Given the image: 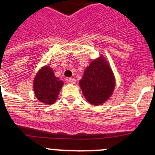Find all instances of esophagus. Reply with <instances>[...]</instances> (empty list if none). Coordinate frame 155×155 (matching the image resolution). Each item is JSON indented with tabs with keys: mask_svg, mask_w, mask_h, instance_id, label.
Segmentation results:
<instances>
[{
	"mask_svg": "<svg viewBox=\"0 0 155 155\" xmlns=\"http://www.w3.org/2000/svg\"><path fill=\"white\" fill-rule=\"evenodd\" d=\"M68 82H69L70 84H75V83H76V79L73 78H68Z\"/></svg>",
	"mask_w": 155,
	"mask_h": 155,
	"instance_id": "34e87169",
	"label": "esophagus"
}]
</instances>
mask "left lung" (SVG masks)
Returning a JSON list of instances; mask_svg holds the SVG:
<instances>
[{"label": "left lung", "instance_id": "obj_1", "mask_svg": "<svg viewBox=\"0 0 155 155\" xmlns=\"http://www.w3.org/2000/svg\"><path fill=\"white\" fill-rule=\"evenodd\" d=\"M80 86L89 103L98 105L110 97L115 87V79L103 59L91 63L80 81Z\"/></svg>", "mask_w": 155, "mask_h": 155}]
</instances>
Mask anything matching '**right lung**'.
<instances>
[{"label":"right lung","instance_id":"1","mask_svg":"<svg viewBox=\"0 0 155 155\" xmlns=\"http://www.w3.org/2000/svg\"><path fill=\"white\" fill-rule=\"evenodd\" d=\"M64 82L54 75L50 67H44L38 72L34 80L35 96L40 102L53 104L57 99Z\"/></svg>","mask_w":155,"mask_h":155}]
</instances>
